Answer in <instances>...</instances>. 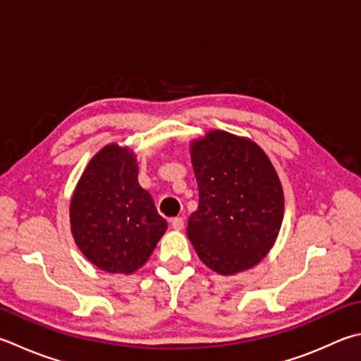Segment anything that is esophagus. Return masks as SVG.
Wrapping results in <instances>:
<instances>
[{
	"instance_id": "1",
	"label": "esophagus",
	"mask_w": 361,
	"mask_h": 361,
	"mask_svg": "<svg viewBox=\"0 0 361 361\" xmlns=\"http://www.w3.org/2000/svg\"><path fill=\"white\" fill-rule=\"evenodd\" d=\"M171 228L174 231L183 229V219H180V216H176V219H171Z\"/></svg>"
}]
</instances>
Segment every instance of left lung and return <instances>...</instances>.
<instances>
[{"label": "left lung", "instance_id": "8db88e82", "mask_svg": "<svg viewBox=\"0 0 361 361\" xmlns=\"http://www.w3.org/2000/svg\"><path fill=\"white\" fill-rule=\"evenodd\" d=\"M200 204L187 235L196 255L220 275H235L262 261L284 216L276 169L255 141L209 130L190 142Z\"/></svg>", "mask_w": 361, "mask_h": 361}]
</instances>
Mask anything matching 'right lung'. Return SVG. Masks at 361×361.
<instances>
[{"mask_svg":"<svg viewBox=\"0 0 361 361\" xmlns=\"http://www.w3.org/2000/svg\"><path fill=\"white\" fill-rule=\"evenodd\" d=\"M71 231L81 253L108 274L142 267L168 224L138 182V163L127 146L111 142L87 163L73 190Z\"/></svg>","mask_w":361,"mask_h":361,"instance_id":"obj_1","label":"right lung"}]
</instances>
